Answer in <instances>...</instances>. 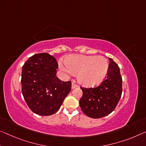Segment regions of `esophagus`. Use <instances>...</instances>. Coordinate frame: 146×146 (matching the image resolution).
Returning a JSON list of instances; mask_svg holds the SVG:
<instances>
[{"label": "esophagus", "instance_id": "34e87169", "mask_svg": "<svg viewBox=\"0 0 146 146\" xmlns=\"http://www.w3.org/2000/svg\"><path fill=\"white\" fill-rule=\"evenodd\" d=\"M77 87H78V86L76 84H75V83L73 82H72V84H71V88L74 89V88H77Z\"/></svg>", "mask_w": 146, "mask_h": 146}]
</instances>
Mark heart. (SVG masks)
<instances>
[{"label":"heart","mask_w":146,"mask_h":146,"mask_svg":"<svg viewBox=\"0 0 146 146\" xmlns=\"http://www.w3.org/2000/svg\"><path fill=\"white\" fill-rule=\"evenodd\" d=\"M60 62L61 70L70 75L77 74V81L86 87L96 86L107 75L109 63L103 56L73 54Z\"/></svg>","instance_id":"b5f03b06"}]
</instances>
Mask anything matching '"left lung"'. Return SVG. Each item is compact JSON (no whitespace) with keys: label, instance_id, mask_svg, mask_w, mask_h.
<instances>
[{"label":"left lung","instance_id":"8db88e82","mask_svg":"<svg viewBox=\"0 0 146 146\" xmlns=\"http://www.w3.org/2000/svg\"><path fill=\"white\" fill-rule=\"evenodd\" d=\"M109 69L106 78L96 88L81 87L82 97L79 104L82 112L92 118H101L115 109L122 94V78L119 68L109 58Z\"/></svg>","mask_w":146,"mask_h":146}]
</instances>
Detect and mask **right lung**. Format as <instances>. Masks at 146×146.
<instances>
[{"instance_id":"obj_1","label":"right lung","mask_w":146,"mask_h":146,"mask_svg":"<svg viewBox=\"0 0 146 146\" xmlns=\"http://www.w3.org/2000/svg\"><path fill=\"white\" fill-rule=\"evenodd\" d=\"M58 63L48 53L30 57L22 68V94L32 112L40 115L56 112L71 88V82L56 77Z\"/></svg>"}]
</instances>
